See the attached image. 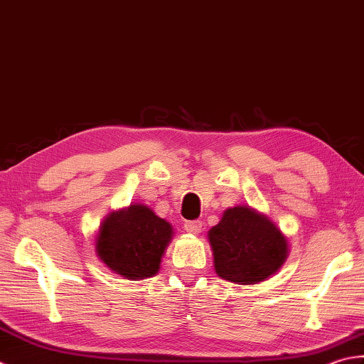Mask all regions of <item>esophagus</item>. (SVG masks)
Segmentation results:
<instances>
[{
	"instance_id": "1",
	"label": "esophagus",
	"mask_w": 364,
	"mask_h": 364,
	"mask_svg": "<svg viewBox=\"0 0 364 364\" xmlns=\"http://www.w3.org/2000/svg\"><path fill=\"white\" fill-rule=\"evenodd\" d=\"M183 229H185V231H187L188 234L196 235V234L201 232V229H203V221H199V220H190V221H185Z\"/></svg>"
}]
</instances>
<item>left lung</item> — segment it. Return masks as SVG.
<instances>
[{
	"mask_svg": "<svg viewBox=\"0 0 364 364\" xmlns=\"http://www.w3.org/2000/svg\"><path fill=\"white\" fill-rule=\"evenodd\" d=\"M217 275L235 284L265 281L286 262L287 239L265 217L248 205L226 209L209 231Z\"/></svg>",
	"mask_w": 364,
	"mask_h": 364,
	"instance_id": "obj_1",
	"label": "left lung"
}]
</instances>
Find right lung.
<instances>
[{
  "label": "right lung",
  "mask_w": 364,
  "mask_h": 364,
  "mask_svg": "<svg viewBox=\"0 0 364 364\" xmlns=\"http://www.w3.org/2000/svg\"><path fill=\"white\" fill-rule=\"evenodd\" d=\"M173 234V226L149 207L130 204L103 220L95 253L109 270L125 279H144L159 273Z\"/></svg>",
  "instance_id": "1"
}]
</instances>
